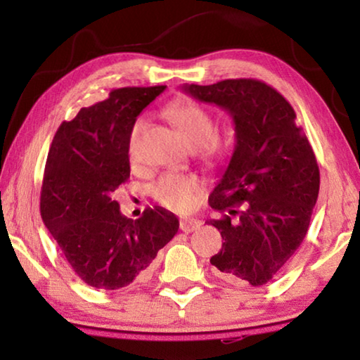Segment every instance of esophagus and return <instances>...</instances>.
<instances>
[{
    "instance_id": "obj_1",
    "label": "esophagus",
    "mask_w": 360,
    "mask_h": 360,
    "mask_svg": "<svg viewBox=\"0 0 360 360\" xmlns=\"http://www.w3.org/2000/svg\"><path fill=\"white\" fill-rule=\"evenodd\" d=\"M202 222L198 221V219H182L179 222V229L184 231V233H192L193 230H197Z\"/></svg>"
}]
</instances>
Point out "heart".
<instances>
[{
  "mask_svg": "<svg viewBox=\"0 0 360 360\" xmlns=\"http://www.w3.org/2000/svg\"><path fill=\"white\" fill-rule=\"evenodd\" d=\"M167 117L181 131L182 138L191 148H200L205 158H216L222 152V141L214 133V120L197 103L188 100L174 101L165 109ZM146 120L138 117L133 122L129 133V155L136 160L139 136L144 130ZM203 184L195 176L167 173L150 186V195L163 208L176 212H184L197 203Z\"/></svg>",
  "mask_w": 360,
  "mask_h": 360,
  "instance_id": "heart-1",
  "label": "heart"
}]
</instances>
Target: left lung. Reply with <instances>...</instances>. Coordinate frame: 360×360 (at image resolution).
Segmentation results:
<instances>
[{
    "mask_svg": "<svg viewBox=\"0 0 360 360\" xmlns=\"http://www.w3.org/2000/svg\"><path fill=\"white\" fill-rule=\"evenodd\" d=\"M182 90L222 108L235 125L233 154L210 197L211 208L224 212L208 221L224 240L211 265L225 281L264 285L307 236L319 193L311 144L289 101L257 79L186 84Z\"/></svg>",
    "mask_w": 360,
    "mask_h": 360,
    "instance_id": "left-lung-1",
    "label": "left lung"
}]
</instances>
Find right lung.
<instances>
[{
  "label": "right lung",
  "mask_w": 360,
  "mask_h": 360,
  "mask_svg": "<svg viewBox=\"0 0 360 360\" xmlns=\"http://www.w3.org/2000/svg\"><path fill=\"white\" fill-rule=\"evenodd\" d=\"M167 87L114 89L105 101L62 122L47 154L41 216L72 271L85 284L115 290L148 275L179 221L155 206L133 221L114 193L130 178L129 133Z\"/></svg>",
  "instance_id": "obj_1"
}]
</instances>
